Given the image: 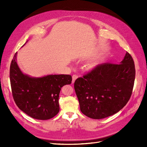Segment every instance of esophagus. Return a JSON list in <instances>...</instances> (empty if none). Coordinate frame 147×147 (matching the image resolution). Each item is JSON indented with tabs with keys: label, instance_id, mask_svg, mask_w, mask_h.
Listing matches in <instances>:
<instances>
[{
	"label": "esophagus",
	"instance_id": "34e87169",
	"mask_svg": "<svg viewBox=\"0 0 147 147\" xmlns=\"http://www.w3.org/2000/svg\"><path fill=\"white\" fill-rule=\"evenodd\" d=\"M78 78V76L77 75H74L73 76H72V83H74V82H75V81L76 80V79Z\"/></svg>",
	"mask_w": 147,
	"mask_h": 147
}]
</instances>
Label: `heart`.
Masks as SVG:
<instances>
[{"label":"heart","mask_w":147,"mask_h":147,"mask_svg":"<svg viewBox=\"0 0 147 147\" xmlns=\"http://www.w3.org/2000/svg\"><path fill=\"white\" fill-rule=\"evenodd\" d=\"M96 65V64L95 63H92V64H89L88 67H90V68H93V67H94Z\"/></svg>","instance_id":"b5f03b06"}]
</instances>
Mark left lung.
I'll return each instance as SVG.
<instances>
[{
  "instance_id": "1",
  "label": "left lung",
  "mask_w": 147,
  "mask_h": 147,
  "mask_svg": "<svg viewBox=\"0 0 147 147\" xmlns=\"http://www.w3.org/2000/svg\"><path fill=\"white\" fill-rule=\"evenodd\" d=\"M135 75L134 61L126 52L120 64H99L77 78L74 88L81 112L96 119L118 112L130 99Z\"/></svg>"
}]
</instances>
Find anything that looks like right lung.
Segmentation results:
<instances>
[{
	"label": "right lung",
	"mask_w": 147,
	"mask_h": 147,
	"mask_svg": "<svg viewBox=\"0 0 147 147\" xmlns=\"http://www.w3.org/2000/svg\"><path fill=\"white\" fill-rule=\"evenodd\" d=\"M16 56L17 53L10 69L12 94L16 105L34 119L46 120L53 118L59 111L61 88L71 83L72 77L63 74L31 77L22 72L18 65Z\"/></svg>",
	"instance_id": "1"
}]
</instances>
